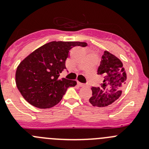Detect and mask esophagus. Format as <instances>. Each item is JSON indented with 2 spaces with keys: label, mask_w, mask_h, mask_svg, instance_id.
<instances>
[{
  "label": "esophagus",
  "mask_w": 149,
  "mask_h": 149,
  "mask_svg": "<svg viewBox=\"0 0 149 149\" xmlns=\"http://www.w3.org/2000/svg\"><path fill=\"white\" fill-rule=\"evenodd\" d=\"M77 84L79 86H85V84L83 83H81V82L79 81H77Z\"/></svg>",
  "instance_id": "esophagus-1"
}]
</instances>
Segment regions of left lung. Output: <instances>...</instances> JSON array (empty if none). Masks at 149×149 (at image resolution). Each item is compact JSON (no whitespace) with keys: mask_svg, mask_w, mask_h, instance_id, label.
Returning a JSON list of instances; mask_svg holds the SVG:
<instances>
[{"mask_svg":"<svg viewBox=\"0 0 149 149\" xmlns=\"http://www.w3.org/2000/svg\"><path fill=\"white\" fill-rule=\"evenodd\" d=\"M97 74L103 76V83L100 86L91 87L92 97L89 102L98 107L108 106L121 96L127 79L126 73L120 60L104 51Z\"/></svg>","mask_w":149,"mask_h":149,"instance_id":"left-lung-1","label":"left lung"}]
</instances>
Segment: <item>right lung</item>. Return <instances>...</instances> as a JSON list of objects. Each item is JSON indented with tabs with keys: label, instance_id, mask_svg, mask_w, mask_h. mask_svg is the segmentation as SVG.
Instances as JSON below:
<instances>
[{
	"label": "right lung",
	"instance_id": "right-lung-1",
	"mask_svg": "<svg viewBox=\"0 0 149 149\" xmlns=\"http://www.w3.org/2000/svg\"><path fill=\"white\" fill-rule=\"evenodd\" d=\"M80 42H51L31 52L18 66L16 84L24 98L33 106L50 108L59 103L76 81L60 79L66 69L65 61L70 50L76 46L86 47ZM68 72V70H67Z\"/></svg>",
	"mask_w": 149,
	"mask_h": 149
}]
</instances>
